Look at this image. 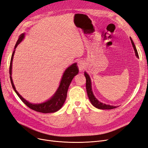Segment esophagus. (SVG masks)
Wrapping results in <instances>:
<instances>
[{"label": "esophagus", "mask_w": 148, "mask_h": 148, "mask_svg": "<svg viewBox=\"0 0 148 148\" xmlns=\"http://www.w3.org/2000/svg\"><path fill=\"white\" fill-rule=\"evenodd\" d=\"M77 66L79 71H82L85 68V63L83 61H82V60H80L77 63Z\"/></svg>", "instance_id": "esophagus-1"}]
</instances>
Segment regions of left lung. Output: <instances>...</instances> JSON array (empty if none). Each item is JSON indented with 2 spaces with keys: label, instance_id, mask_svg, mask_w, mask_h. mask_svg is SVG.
I'll return each mask as SVG.
<instances>
[{
  "label": "left lung",
  "instance_id": "8db88e82",
  "mask_svg": "<svg viewBox=\"0 0 148 148\" xmlns=\"http://www.w3.org/2000/svg\"><path fill=\"white\" fill-rule=\"evenodd\" d=\"M130 39L131 41V42H132V45L134 48V50L135 51V53L136 57L138 58H139L138 57V53L137 52V50H136V47L134 45V42H133L132 38L130 37ZM84 75L85 77L86 78V92H87V95H88L89 99L92 103V105L94 107H95L99 109H102V110H110V109H113L117 107V106H110V105H108L106 104V103H103L102 102H100L98 101L96 97L95 96L93 92H92V86H91V80L90 79V77L89 75L87 74L86 72H84Z\"/></svg>",
  "mask_w": 148,
  "mask_h": 148
}]
</instances>
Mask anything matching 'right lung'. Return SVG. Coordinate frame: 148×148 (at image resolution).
Returning <instances> with one entry per match:
<instances>
[{"label":"right lung","instance_id":"1","mask_svg":"<svg viewBox=\"0 0 148 148\" xmlns=\"http://www.w3.org/2000/svg\"><path fill=\"white\" fill-rule=\"evenodd\" d=\"M25 37V34H22L20 36L18 40L16 42V45L14 46V49L13 52L12 53V58H11L10 61V78L11 80V83H12L13 88L14 89V91L21 100L23 101L25 104L29 107L30 108L32 109L36 112H41L43 113H53L58 111L60 108H61L64 103L66 99L67 96V92L68 90L69 86L72 80L74 77V76L77 75L79 73V69L77 66V63H75L71 65H70L68 68L66 69L63 74L62 75V77L60 81V83L58 89L57 90L55 94L48 99L47 101L44 102L40 103H32L29 102V101H26L24 97H22L19 92L16 91L14 85L13 84V79H12V63H13V59L14 57V54L15 52V49L17 47L19 44L24 40Z\"/></svg>","mask_w":148,"mask_h":148}]
</instances>
